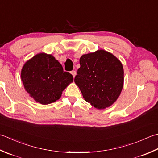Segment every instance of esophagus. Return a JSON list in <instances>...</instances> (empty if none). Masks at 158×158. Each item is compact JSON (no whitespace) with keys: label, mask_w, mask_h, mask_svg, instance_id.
<instances>
[{"label":"esophagus","mask_w":158,"mask_h":158,"mask_svg":"<svg viewBox=\"0 0 158 158\" xmlns=\"http://www.w3.org/2000/svg\"><path fill=\"white\" fill-rule=\"evenodd\" d=\"M71 73H72V75L73 76V78H74V77H75L76 75V71H74V70L72 71V72H71Z\"/></svg>","instance_id":"esophagus-1"}]
</instances>
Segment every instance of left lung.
Returning a JSON list of instances; mask_svg holds the SVG:
<instances>
[{"label": "left lung", "instance_id": "8db88e82", "mask_svg": "<svg viewBox=\"0 0 158 158\" xmlns=\"http://www.w3.org/2000/svg\"><path fill=\"white\" fill-rule=\"evenodd\" d=\"M74 82L85 100L98 109L109 107L119 97L124 72L121 61L104 50L84 54L80 59Z\"/></svg>", "mask_w": 158, "mask_h": 158}]
</instances>
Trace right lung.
I'll return each mask as SVG.
<instances>
[{
    "mask_svg": "<svg viewBox=\"0 0 158 158\" xmlns=\"http://www.w3.org/2000/svg\"><path fill=\"white\" fill-rule=\"evenodd\" d=\"M21 80L31 97L46 105L59 99L73 78L70 73L64 72L52 54L40 53L25 63L21 71Z\"/></svg>",
    "mask_w": 158,
    "mask_h": 158,
    "instance_id": "right-lung-1",
    "label": "right lung"
}]
</instances>
